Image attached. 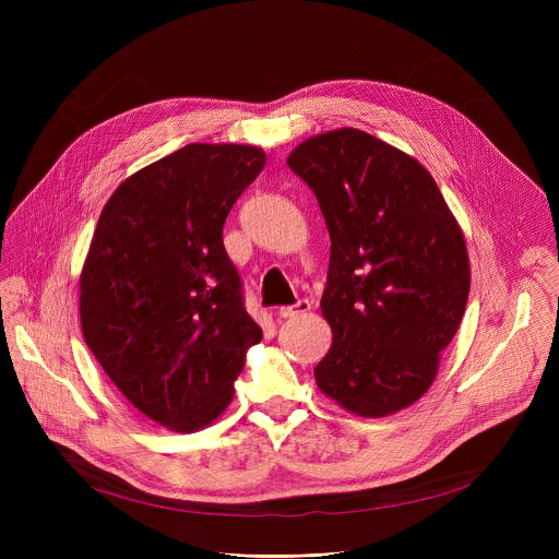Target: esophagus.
<instances>
[{
    "instance_id": "esophagus-1",
    "label": "esophagus",
    "mask_w": 559,
    "mask_h": 559,
    "mask_svg": "<svg viewBox=\"0 0 559 559\" xmlns=\"http://www.w3.org/2000/svg\"><path fill=\"white\" fill-rule=\"evenodd\" d=\"M311 309V302L307 298H300L296 300L294 305H287V307H278V316L281 318H294V316H300V313H307Z\"/></svg>"
}]
</instances>
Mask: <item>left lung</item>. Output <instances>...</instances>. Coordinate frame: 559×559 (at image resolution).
<instances>
[{
    "label": "left lung",
    "mask_w": 559,
    "mask_h": 559,
    "mask_svg": "<svg viewBox=\"0 0 559 559\" xmlns=\"http://www.w3.org/2000/svg\"><path fill=\"white\" fill-rule=\"evenodd\" d=\"M287 166L332 238L323 316L334 332L318 389L380 418L431 386L468 298L464 236L431 175L405 152L343 128L302 141Z\"/></svg>",
    "instance_id": "8db88e82"
}]
</instances>
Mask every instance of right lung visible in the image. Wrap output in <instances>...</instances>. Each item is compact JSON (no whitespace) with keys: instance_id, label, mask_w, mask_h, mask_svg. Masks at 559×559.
<instances>
[{"instance_id":"add662e5","label":"right lung","mask_w":559,"mask_h":559,"mask_svg":"<svg viewBox=\"0 0 559 559\" xmlns=\"http://www.w3.org/2000/svg\"><path fill=\"white\" fill-rule=\"evenodd\" d=\"M263 166L261 147L190 143L123 181L95 229L84 338L128 401L179 433L225 412L263 338L223 248V223Z\"/></svg>"}]
</instances>
